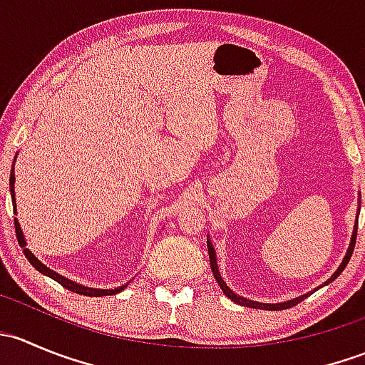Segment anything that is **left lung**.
Segmentation results:
<instances>
[{
	"instance_id": "left-lung-1",
	"label": "left lung",
	"mask_w": 365,
	"mask_h": 365,
	"mask_svg": "<svg viewBox=\"0 0 365 365\" xmlns=\"http://www.w3.org/2000/svg\"><path fill=\"white\" fill-rule=\"evenodd\" d=\"M356 227H359V222L355 224V231H353V237H351V244H349V249H348V252H346V256H344V259H342V263H341V267L337 268V272L336 274L332 275V277L329 279V281L325 282V284H329V282H332L334 279L336 277H339L341 275V272L344 270L346 268V264H348V261H349V257H351V254H353V249H355V242H356ZM206 244H208V254H210V267H212V272H213V275H215V279H217V282H219V286L220 288H222V292H224V295H227L231 298V300L233 302H237V304H240V305H244V307H254V309H267V311H281V309H289V307H293V305H297V304H300L302 300H304V298H307L309 295H311V293H309V295H304V297H298V298H295V300H289V302H284V304H257V302H252V300H247V298H244V297H238V295H235L233 292H231L230 288H227L226 286V282L222 281V277H220V274H219V268H217V259H215V251H213V247H212V244H210V242H206Z\"/></svg>"
}]
</instances>
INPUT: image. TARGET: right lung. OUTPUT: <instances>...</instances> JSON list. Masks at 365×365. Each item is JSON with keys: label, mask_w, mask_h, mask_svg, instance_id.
<instances>
[{"label": "right lung", "mask_w": 365, "mask_h": 365, "mask_svg": "<svg viewBox=\"0 0 365 365\" xmlns=\"http://www.w3.org/2000/svg\"><path fill=\"white\" fill-rule=\"evenodd\" d=\"M14 162H16V159H14ZM14 182H16V176H14V168H12V173H10V194H12L14 206H16V197H14V196H16V192H14ZM14 224H16V237H17V242H19L21 247H24V254H26V257H28L29 263H31L33 267H35L36 270L40 272V274L49 275L51 279H54V281H56V282H60V284L63 286V288H67V289H70V292H73V293H79V295H86V297H106V295H116V293H120L121 289L127 288V284H125V286H120V288H116V289L84 288V286L76 284V282H72V281H68V279L61 277V275H58L56 272L49 270V268H47L46 264L40 263V261L36 259V257L33 256V254L29 252L28 249H26V242H24V237H23V231H21V226H19V222H17V219H14Z\"/></svg>", "instance_id": "1"}]
</instances>
